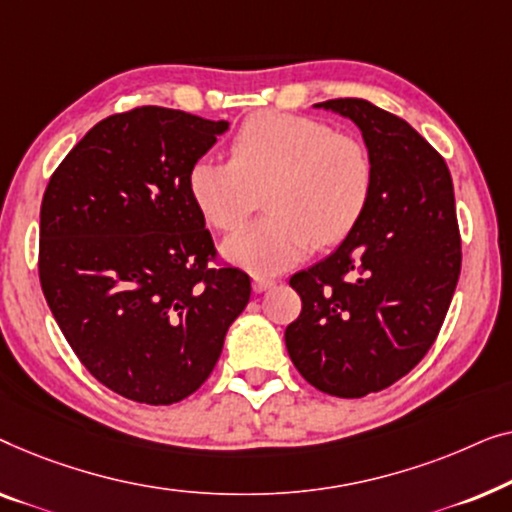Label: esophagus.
Returning a JSON list of instances; mask_svg holds the SVG:
<instances>
[{"instance_id":"34e87169","label":"esophagus","mask_w":512,"mask_h":512,"mask_svg":"<svg viewBox=\"0 0 512 512\" xmlns=\"http://www.w3.org/2000/svg\"><path fill=\"white\" fill-rule=\"evenodd\" d=\"M273 285H276V280H273V278L255 276V280H253V290H255V292H266V290H269V287H273Z\"/></svg>"}]
</instances>
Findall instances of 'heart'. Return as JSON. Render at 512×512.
Masks as SVG:
<instances>
[{"label":"heart","instance_id":"1","mask_svg":"<svg viewBox=\"0 0 512 512\" xmlns=\"http://www.w3.org/2000/svg\"><path fill=\"white\" fill-rule=\"evenodd\" d=\"M373 190V162L355 136L283 111L250 115L229 160L201 157L187 192L208 225L232 234L266 192V218L225 243V257L255 276L290 269L313 246H336L359 225Z\"/></svg>","mask_w":512,"mask_h":512}]
</instances>
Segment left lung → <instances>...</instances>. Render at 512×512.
<instances>
[{
  "mask_svg": "<svg viewBox=\"0 0 512 512\" xmlns=\"http://www.w3.org/2000/svg\"><path fill=\"white\" fill-rule=\"evenodd\" d=\"M315 106L359 127L373 190L341 246L290 278L301 313L285 345L313 387L359 399L415 369L441 331L462 271L455 192L443 157L399 115L366 99Z\"/></svg>",
  "mask_w": 512,
  "mask_h": 512,
  "instance_id": "obj_1",
  "label": "left lung"
}]
</instances>
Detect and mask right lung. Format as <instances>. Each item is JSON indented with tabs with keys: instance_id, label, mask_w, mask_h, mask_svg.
<instances>
[{
	"instance_id": "1",
	"label": "right lung",
	"mask_w": 512,
	"mask_h": 512,
	"mask_svg": "<svg viewBox=\"0 0 512 512\" xmlns=\"http://www.w3.org/2000/svg\"><path fill=\"white\" fill-rule=\"evenodd\" d=\"M225 120L139 106L97 122L41 201L39 280L64 338L120 397L169 406L197 392L250 301L215 246L187 174Z\"/></svg>"
}]
</instances>
